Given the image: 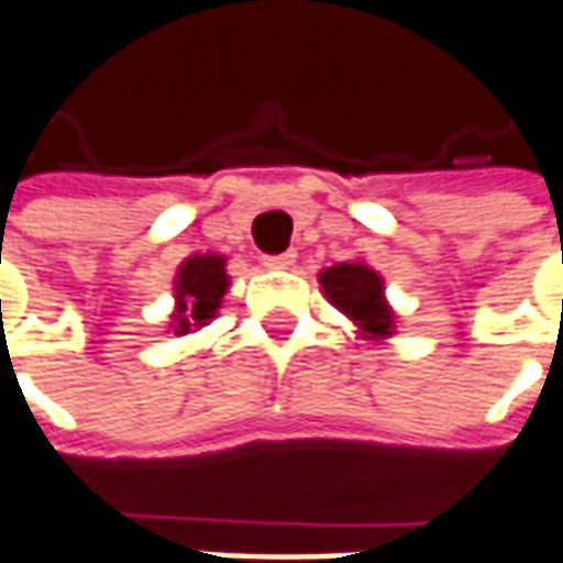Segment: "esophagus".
Wrapping results in <instances>:
<instances>
[{
  "mask_svg": "<svg viewBox=\"0 0 563 563\" xmlns=\"http://www.w3.org/2000/svg\"><path fill=\"white\" fill-rule=\"evenodd\" d=\"M292 262H296V252H280V255H265L262 258V265L267 271H286V267H292Z\"/></svg>",
  "mask_w": 563,
  "mask_h": 563,
  "instance_id": "34e87169",
  "label": "esophagus"
}]
</instances>
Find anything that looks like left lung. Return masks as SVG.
<instances>
[{"mask_svg": "<svg viewBox=\"0 0 563 563\" xmlns=\"http://www.w3.org/2000/svg\"><path fill=\"white\" fill-rule=\"evenodd\" d=\"M320 286L363 339L385 342L397 332V313L385 298V280L366 262H339L320 271Z\"/></svg>", "mask_w": 563, "mask_h": 563, "instance_id": "1", "label": "left lung"}]
</instances>
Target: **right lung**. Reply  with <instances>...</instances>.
Returning <instances> with one entry per match:
<instances>
[{
	"label": "right lung",
	"mask_w": 563,
	"mask_h": 563,
	"mask_svg": "<svg viewBox=\"0 0 563 563\" xmlns=\"http://www.w3.org/2000/svg\"><path fill=\"white\" fill-rule=\"evenodd\" d=\"M228 258L216 255V252H197L187 255L178 274H175V311H172L169 330L175 335H187V332L202 330L209 320H216L221 298L231 286L228 277Z\"/></svg>",
	"instance_id": "1"
}]
</instances>
